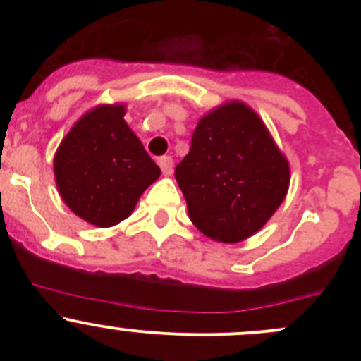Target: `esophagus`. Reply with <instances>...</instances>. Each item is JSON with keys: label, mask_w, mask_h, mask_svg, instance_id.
Segmentation results:
<instances>
[{"label": "esophagus", "mask_w": 361, "mask_h": 361, "mask_svg": "<svg viewBox=\"0 0 361 361\" xmlns=\"http://www.w3.org/2000/svg\"><path fill=\"white\" fill-rule=\"evenodd\" d=\"M159 166L160 169H162V174H166V176H169V174L173 173V159L167 157V155L159 159Z\"/></svg>", "instance_id": "34e87169"}]
</instances>
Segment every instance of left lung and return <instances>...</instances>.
Returning a JSON list of instances; mask_svg holds the SVG:
<instances>
[{
  "instance_id": "8db88e82",
  "label": "left lung",
  "mask_w": 361,
  "mask_h": 361,
  "mask_svg": "<svg viewBox=\"0 0 361 361\" xmlns=\"http://www.w3.org/2000/svg\"><path fill=\"white\" fill-rule=\"evenodd\" d=\"M174 178L192 224L214 241L239 243L283 202L290 167L257 113L235 101L199 120Z\"/></svg>"
}]
</instances>
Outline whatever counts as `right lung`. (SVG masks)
I'll use <instances>...</instances> for the list:
<instances>
[{"label": "right lung", "instance_id": "right-lung-1", "mask_svg": "<svg viewBox=\"0 0 361 361\" xmlns=\"http://www.w3.org/2000/svg\"><path fill=\"white\" fill-rule=\"evenodd\" d=\"M123 115L122 104L94 108L73 126L54 159L63 201L96 227L126 220L160 176Z\"/></svg>", "mask_w": 361, "mask_h": 361}]
</instances>
